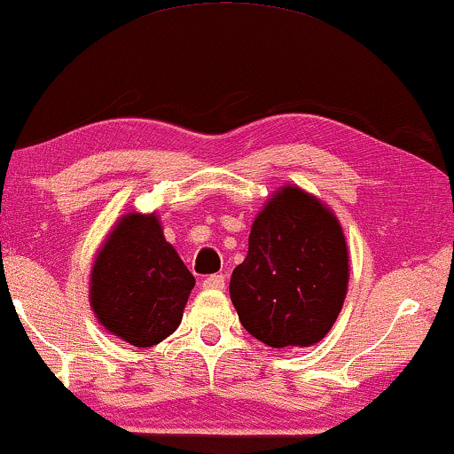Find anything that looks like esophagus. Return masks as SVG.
Returning a JSON list of instances; mask_svg holds the SVG:
<instances>
[{"label":"esophagus","mask_w":454,"mask_h":454,"mask_svg":"<svg viewBox=\"0 0 454 454\" xmlns=\"http://www.w3.org/2000/svg\"><path fill=\"white\" fill-rule=\"evenodd\" d=\"M204 289H225V275H210L202 281Z\"/></svg>","instance_id":"obj_1"}]
</instances>
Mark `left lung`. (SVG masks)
<instances>
[{"label":"left lung","mask_w":454,"mask_h":454,"mask_svg":"<svg viewBox=\"0 0 454 454\" xmlns=\"http://www.w3.org/2000/svg\"><path fill=\"white\" fill-rule=\"evenodd\" d=\"M247 244L229 283L241 325L275 349L318 343L337 320L349 281L337 216L287 185L256 216Z\"/></svg>","instance_id":"left-lung-1"}]
</instances>
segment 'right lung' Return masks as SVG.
Here are the masks:
<instances>
[{"mask_svg": "<svg viewBox=\"0 0 454 454\" xmlns=\"http://www.w3.org/2000/svg\"><path fill=\"white\" fill-rule=\"evenodd\" d=\"M194 277L167 244L157 216L126 215L105 241L92 266L90 303L101 325L136 347L169 337Z\"/></svg>", "mask_w": 454, "mask_h": 454, "instance_id": "right-lung-1", "label": "right lung"}]
</instances>
